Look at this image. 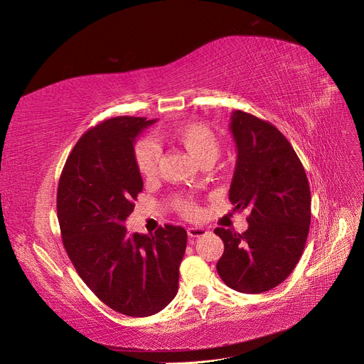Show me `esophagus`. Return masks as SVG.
<instances>
[{"label": "esophagus", "mask_w": 364, "mask_h": 364, "mask_svg": "<svg viewBox=\"0 0 364 364\" xmlns=\"http://www.w3.org/2000/svg\"><path fill=\"white\" fill-rule=\"evenodd\" d=\"M205 233H207V230L204 227H189L188 228L189 237H200V236H204Z\"/></svg>", "instance_id": "34e87169"}]
</instances>
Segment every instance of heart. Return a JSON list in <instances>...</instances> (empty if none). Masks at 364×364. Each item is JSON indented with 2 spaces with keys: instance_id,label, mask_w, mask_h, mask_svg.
<instances>
[{
  "instance_id": "1",
  "label": "heart",
  "mask_w": 364,
  "mask_h": 364,
  "mask_svg": "<svg viewBox=\"0 0 364 364\" xmlns=\"http://www.w3.org/2000/svg\"><path fill=\"white\" fill-rule=\"evenodd\" d=\"M169 136L173 141L188 151L192 157L203 163L205 160H215L220 152V140H218L213 129L203 123H183L171 129ZM160 159L159 146L154 141L143 139L134 144V161H136L137 171L151 178L157 172ZM176 209L184 218H196L198 216V207L189 200H178L175 203Z\"/></svg>"
}]
</instances>
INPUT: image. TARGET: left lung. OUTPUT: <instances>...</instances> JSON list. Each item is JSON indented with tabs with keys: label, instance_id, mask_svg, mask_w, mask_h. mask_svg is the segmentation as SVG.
<instances>
[{
	"label": "left lung",
	"instance_id": "8db88e82",
	"mask_svg": "<svg viewBox=\"0 0 364 364\" xmlns=\"http://www.w3.org/2000/svg\"><path fill=\"white\" fill-rule=\"evenodd\" d=\"M230 131L237 159L228 200L250 215L244 233L215 228L224 242L216 269L227 287L259 294L282 284L302 256L311 192L297 154L272 123L237 109Z\"/></svg>",
	"mask_w": 364,
	"mask_h": 364
}]
</instances>
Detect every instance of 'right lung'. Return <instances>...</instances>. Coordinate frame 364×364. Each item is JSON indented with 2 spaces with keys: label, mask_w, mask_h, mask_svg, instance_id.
Here are the masks:
<instances>
[{
  "label": "right lung",
  "mask_w": 364,
  "mask_h": 364,
  "mask_svg": "<svg viewBox=\"0 0 364 364\" xmlns=\"http://www.w3.org/2000/svg\"><path fill=\"white\" fill-rule=\"evenodd\" d=\"M155 120L112 117L88 129L62 169L58 220L70 261L87 287L120 314L146 317L178 291L188 233L166 224L129 236L123 223L143 189L134 143Z\"/></svg>",
  "instance_id": "add662e5"
}]
</instances>
